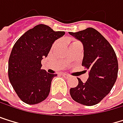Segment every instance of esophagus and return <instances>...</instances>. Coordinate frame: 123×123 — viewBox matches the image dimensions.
Masks as SVG:
<instances>
[{"label":"esophagus","mask_w":123,"mask_h":123,"mask_svg":"<svg viewBox=\"0 0 123 123\" xmlns=\"http://www.w3.org/2000/svg\"><path fill=\"white\" fill-rule=\"evenodd\" d=\"M63 76L64 77H66V78H69V77H70V76H69L68 74H63Z\"/></svg>","instance_id":"1"}]
</instances>
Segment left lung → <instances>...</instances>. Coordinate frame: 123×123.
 Instances as JSON below:
<instances>
[{
    "label": "left lung",
    "instance_id": "1",
    "mask_svg": "<svg viewBox=\"0 0 123 123\" xmlns=\"http://www.w3.org/2000/svg\"><path fill=\"white\" fill-rule=\"evenodd\" d=\"M83 46L82 66L89 69L88 78L70 89L73 100L91 106L100 103L109 93L117 77L118 62L114 51L108 40L93 28L69 32Z\"/></svg>",
    "mask_w": 123,
    "mask_h": 123
}]
</instances>
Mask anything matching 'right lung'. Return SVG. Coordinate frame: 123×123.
<instances>
[{"label": "right lung", "mask_w": 123, "mask_h": 123, "mask_svg": "<svg viewBox=\"0 0 123 123\" xmlns=\"http://www.w3.org/2000/svg\"><path fill=\"white\" fill-rule=\"evenodd\" d=\"M65 31H55L39 24L25 32L14 45L9 59V81L20 100L37 104L47 98L51 83L57 74L41 69V60L47 57L55 41Z\"/></svg>", "instance_id": "1"}]
</instances>
